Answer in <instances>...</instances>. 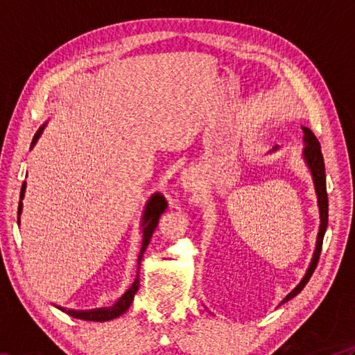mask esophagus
Listing matches in <instances>:
<instances>
[{"label":"esophagus","instance_id":"esophagus-1","mask_svg":"<svg viewBox=\"0 0 355 355\" xmlns=\"http://www.w3.org/2000/svg\"><path fill=\"white\" fill-rule=\"evenodd\" d=\"M193 182H195V180H193L192 173H184V175H183V186L184 187H187V189H191V187L193 186Z\"/></svg>","mask_w":355,"mask_h":355}]
</instances>
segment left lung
Segmentation results:
<instances>
[{
	"label": "left lung",
	"instance_id": "obj_1",
	"mask_svg": "<svg viewBox=\"0 0 355 355\" xmlns=\"http://www.w3.org/2000/svg\"><path fill=\"white\" fill-rule=\"evenodd\" d=\"M304 132H305V141H306V146H305V160L310 166L311 173H313V178H314V183H315V192H318V198H319V207H320V232H319V236H318V247H315V252L313 256V261H311V266L308 268L305 277L302 279V282H300L296 288H294L288 296L284 299L285 304L286 300L293 299L294 296H297V294L304 290V286L310 281V277L313 276L315 267H318V262L320 258V252H322V244H323V236H325V232L328 227V193H327V177H325V163H323V155H322V149H320V143L319 140L315 139V135L311 132V130H308V128H304Z\"/></svg>",
	"mask_w": 355,
	"mask_h": 355
}]
</instances>
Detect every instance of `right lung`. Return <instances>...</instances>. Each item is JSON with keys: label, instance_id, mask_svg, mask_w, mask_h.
<instances>
[{"label": "right lung", "instance_id": "add662e5", "mask_svg": "<svg viewBox=\"0 0 355 355\" xmlns=\"http://www.w3.org/2000/svg\"><path fill=\"white\" fill-rule=\"evenodd\" d=\"M41 131H42V128L35 135L33 143L37 137H40ZM24 191H26V182L22 183V187H21V195H19L21 200H22V197H24ZM21 207H22V202L19 201L18 215L21 214ZM164 209H166V201L163 200V197H160V195H155V197L150 198V201L148 202V207L145 210V221H143L145 229H143V245H141V250H140V254H139V266L141 262L143 253H145L146 247L149 244L150 236H153V233L157 227L158 218H160V215L164 212ZM18 220H19V218H18ZM139 285H140V281H139V271H137V277H135V282L132 284L131 288L123 294V297L120 299L116 305H112L110 308H101V310H94V311H74V310H64V308H61V310L65 311L67 314H70L71 318L82 319V320L107 322V320H111V319H116V318H119V315H122L128 310V308H130V305L132 304L134 294L137 293V290H139Z\"/></svg>", "mask_w": 355, "mask_h": 355}]
</instances>
